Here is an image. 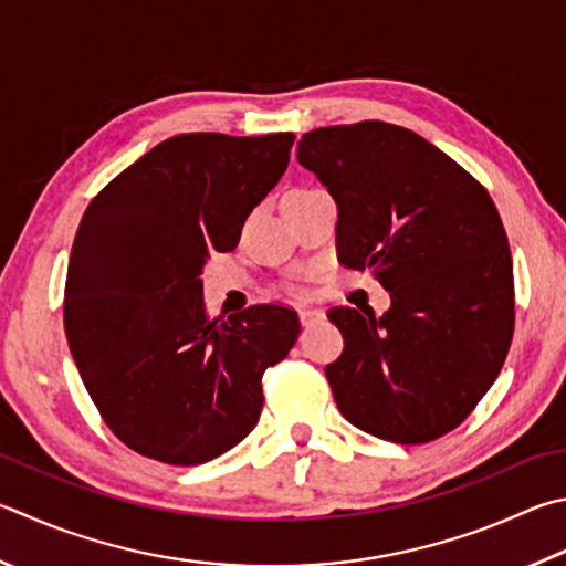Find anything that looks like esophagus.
Segmentation results:
<instances>
[{"mask_svg": "<svg viewBox=\"0 0 566 566\" xmlns=\"http://www.w3.org/2000/svg\"><path fill=\"white\" fill-rule=\"evenodd\" d=\"M322 318H324V312H322V310H302V312H300L302 326H312V324H316V322H322Z\"/></svg>", "mask_w": 566, "mask_h": 566, "instance_id": "obj_1", "label": "esophagus"}]
</instances>
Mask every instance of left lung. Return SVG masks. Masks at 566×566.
I'll use <instances>...</instances> for the list:
<instances>
[{
    "mask_svg": "<svg viewBox=\"0 0 566 566\" xmlns=\"http://www.w3.org/2000/svg\"><path fill=\"white\" fill-rule=\"evenodd\" d=\"M296 160L336 200L338 262L374 270L390 310H328L344 352L326 366L342 416L400 446L430 443L495 384L515 328L500 212L465 168L384 120L304 133Z\"/></svg>",
    "mask_w": 566,
    "mask_h": 566,
    "instance_id": "obj_1",
    "label": "left lung"
}]
</instances>
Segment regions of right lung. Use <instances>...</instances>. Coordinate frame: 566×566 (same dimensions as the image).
<instances>
[{"label":"right lung","mask_w":566,"mask_h":566,"mask_svg":"<svg viewBox=\"0 0 566 566\" xmlns=\"http://www.w3.org/2000/svg\"><path fill=\"white\" fill-rule=\"evenodd\" d=\"M292 133H182L101 190L71 248L64 328L101 418L136 453L200 465L250 436L262 376L300 316L256 304L210 318L202 266L238 248L248 214L290 166Z\"/></svg>","instance_id":"right-lung-1"}]
</instances>
